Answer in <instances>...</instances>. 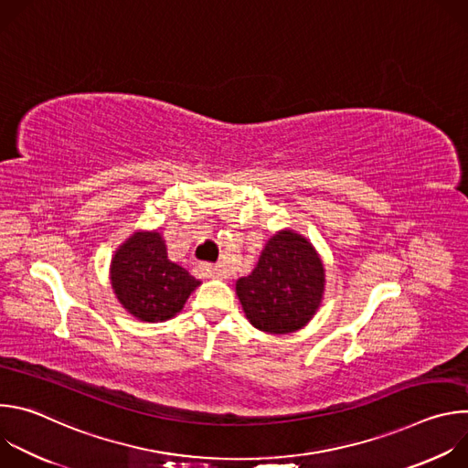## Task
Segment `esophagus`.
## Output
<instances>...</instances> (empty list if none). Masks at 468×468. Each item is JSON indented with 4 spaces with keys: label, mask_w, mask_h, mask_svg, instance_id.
I'll list each match as a JSON object with an SVG mask.
<instances>
[{
    "label": "esophagus",
    "mask_w": 468,
    "mask_h": 468,
    "mask_svg": "<svg viewBox=\"0 0 468 468\" xmlns=\"http://www.w3.org/2000/svg\"><path fill=\"white\" fill-rule=\"evenodd\" d=\"M206 271H207V274L211 276V278H215V280H226L228 276H226V271H222L220 266H206Z\"/></svg>",
    "instance_id": "1"
}]
</instances>
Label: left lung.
<instances>
[{
	"instance_id": "8db88e82",
	"label": "left lung",
	"mask_w": 468,
	"mask_h": 468,
	"mask_svg": "<svg viewBox=\"0 0 468 468\" xmlns=\"http://www.w3.org/2000/svg\"><path fill=\"white\" fill-rule=\"evenodd\" d=\"M324 294V264L307 239L285 229L264 246L253 272L237 282L246 318L266 333L302 329Z\"/></svg>"
}]
</instances>
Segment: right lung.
Masks as SVG:
<instances>
[{
	"instance_id": "add662e5",
	"label": "right lung",
	"mask_w": 468,
	"mask_h": 468,
	"mask_svg": "<svg viewBox=\"0 0 468 468\" xmlns=\"http://www.w3.org/2000/svg\"><path fill=\"white\" fill-rule=\"evenodd\" d=\"M111 283L123 309L144 322L176 316L199 285L183 266L168 259L157 231H139L116 250Z\"/></svg>"
}]
</instances>
